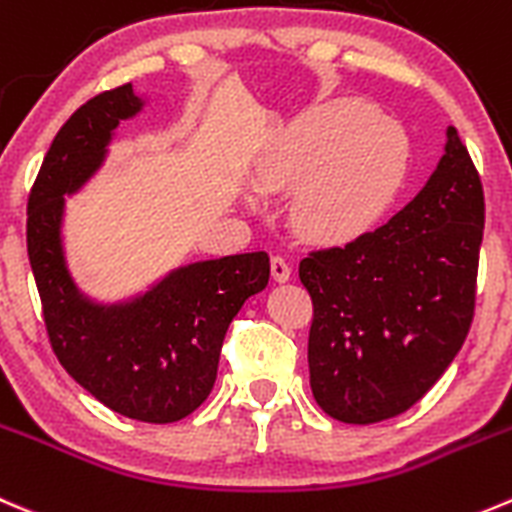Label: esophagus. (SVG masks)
<instances>
[{"mask_svg": "<svg viewBox=\"0 0 512 512\" xmlns=\"http://www.w3.org/2000/svg\"><path fill=\"white\" fill-rule=\"evenodd\" d=\"M270 267H272V277H275L277 282H287L292 277V267L285 257H272Z\"/></svg>", "mask_w": 512, "mask_h": 512, "instance_id": "esophagus-1", "label": "esophagus"}]
</instances>
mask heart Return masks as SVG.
<instances>
[{
    "label": "heart",
    "mask_w": 512,
    "mask_h": 512,
    "mask_svg": "<svg viewBox=\"0 0 512 512\" xmlns=\"http://www.w3.org/2000/svg\"><path fill=\"white\" fill-rule=\"evenodd\" d=\"M408 175V140L372 104L340 99L302 114L260 157L267 195L295 190L292 222L320 245H345L377 225ZM260 207V195L247 197Z\"/></svg>",
    "instance_id": "obj_1"
}]
</instances>
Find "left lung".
<instances>
[{
	"instance_id": "obj_1",
	"label": "left lung",
	"mask_w": 512,
	"mask_h": 512,
	"mask_svg": "<svg viewBox=\"0 0 512 512\" xmlns=\"http://www.w3.org/2000/svg\"><path fill=\"white\" fill-rule=\"evenodd\" d=\"M423 190L377 230L310 252L300 280L315 305L310 388L340 423L413 408L468 337L485 200L455 127Z\"/></svg>"
}]
</instances>
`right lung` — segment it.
Masks as SVG:
<instances>
[{
    "instance_id": "add662e5",
    "label": "right lung",
    "mask_w": 512,
    "mask_h": 512,
    "mask_svg": "<svg viewBox=\"0 0 512 512\" xmlns=\"http://www.w3.org/2000/svg\"><path fill=\"white\" fill-rule=\"evenodd\" d=\"M145 104L132 84H122L64 122L29 192L27 252L64 370L114 413L165 425L207 400L227 327L247 297L267 287L270 257L245 252L190 262L117 302H97L79 290L64 255L67 197L102 170L119 122Z\"/></svg>"
}]
</instances>
